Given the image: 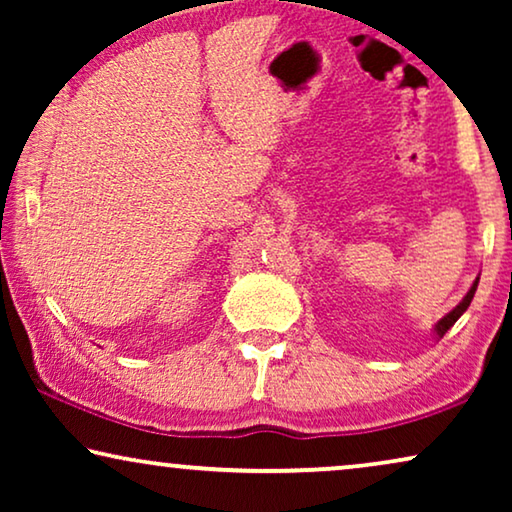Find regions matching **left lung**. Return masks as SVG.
<instances>
[{
	"instance_id": "left-lung-1",
	"label": "left lung",
	"mask_w": 512,
	"mask_h": 512,
	"mask_svg": "<svg viewBox=\"0 0 512 512\" xmlns=\"http://www.w3.org/2000/svg\"><path fill=\"white\" fill-rule=\"evenodd\" d=\"M475 289H478V279H475V284L471 286V291H468V293H466V298H464V300H461V303H459L457 307H454V310H452L450 314H447V317H443V319H440V321H438L436 331H438V335H440V338H443V335H445L447 331H450V328L454 326V321H457V319L461 317V314H464V312L468 310V305H471V300H473V296H475Z\"/></svg>"
}]
</instances>
